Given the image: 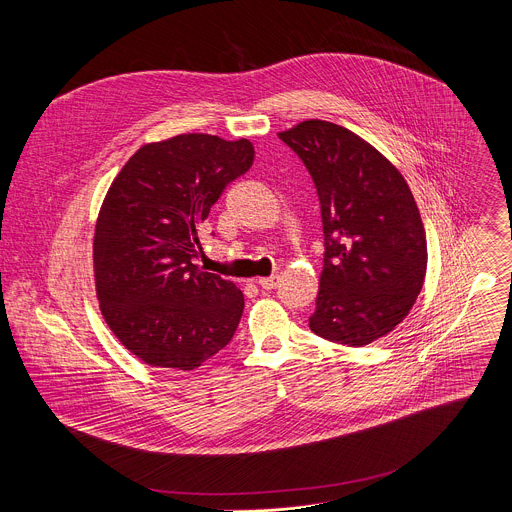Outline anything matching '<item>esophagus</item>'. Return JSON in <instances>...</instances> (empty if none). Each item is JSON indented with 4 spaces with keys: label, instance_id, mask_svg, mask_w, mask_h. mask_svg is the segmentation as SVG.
<instances>
[{
    "label": "esophagus",
    "instance_id": "esophagus-1",
    "mask_svg": "<svg viewBox=\"0 0 512 512\" xmlns=\"http://www.w3.org/2000/svg\"><path fill=\"white\" fill-rule=\"evenodd\" d=\"M259 287H263V289H267V291H271V289H275L277 285H279V275H269V277H261L259 281Z\"/></svg>",
    "mask_w": 512,
    "mask_h": 512
}]
</instances>
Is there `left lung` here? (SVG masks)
Wrapping results in <instances>:
<instances>
[{"label": "left lung", "instance_id": "8db88e82", "mask_svg": "<svg viewBox=\"0 0 512 512\" xmlns=\"http://www.w3.org/2000/svg\"><path fill=\"white\" fill-rule=\"evenodd\" d=\"M277 135L320 200L324 267L310 328L330 342L371 344L403 322L425 279L415 198L401 172L346 127L310 119Z\"/></svg>", "mask_w": 512, "mask_h": 512}]
</instances>
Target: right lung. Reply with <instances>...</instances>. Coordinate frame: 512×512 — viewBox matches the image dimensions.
<instances>
[{"label": "right lung", "mask_w": 512, "mask_h": 512, "mask_svg": "<svg viewBox=\"0 0 512 512\" xmlns=\"http://www.w3.org/2000/svg\"><path fill=\"white\" fill-rule=\"evenodd\" d=\"M253 158L249 139L182 133L141 145L113 180L95 227L97 298L145 364L194 371L231 342L241 289L194 261L210 206Z\"/></svg>", "instance_id": "add662e5"}]
</instances>
